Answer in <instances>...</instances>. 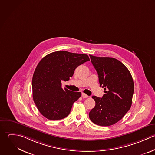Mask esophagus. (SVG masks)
<instances>
[{
    "label": "esophagus",
    "mask_w": 155,
    "mask_h": 155,
    "mask_svg": "<svg viewBox=\"0 0 155 155\" xmlns=\"http://www.w3.org/2000/svg\"><path fill=\"white\" fill-rule=\"evenodd\" d=\"M81 97H82L83 98H87V97H88V96H87L86 94H84V93H82Z\"/></svg>",
    "instance_id": "obj_1"
}]
</instances>
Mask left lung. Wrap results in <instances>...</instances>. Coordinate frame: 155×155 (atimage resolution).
Here are the masks:
<instances>
[{
	"mask_svg": "<svg viewBox=\"0 0 155 155\" xmlns=\"http://www.w3.org/2000/svg\"><path fill=\"white\" fill-rule=\"evenodd\" d=\"M89 55L105 93L102 98L92 97L95 106L89 112V118L97 125L109 126L121 120L130 109L134 80L129 69L120 61Z\"/></svg>",
	"mask_w": 155,
	"mask_h": 155,
	"instance_id": "8db88e82",
	"label": "left lung"
}]
</instances>
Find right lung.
Masks as SVG:
<instances>
[{"mask_svg":"<svg viewBox=\"0 0 155 155\" xmlns=\"http://www.w3.org/2000/svg\"><path fill=\"white\" fill-rule=\"evenodd\" d=\"M89 60L86 54L58 51L40 61L33 74L32 89L34 101L43 117L54 121L70 114L81 94L63 89L61 81H68L78 66Z\"/></svg>","mask_w":155,"mask_h":155,"instance_id":"add662e5","label":"right lung"}]
</instances>
